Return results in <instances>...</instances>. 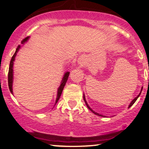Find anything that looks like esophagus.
Returning a JSON list of instances; mask_svg holds the SVG:
<instances>
[{
    "label": "esophagus",
    "mask_w": 149,
    "mask_h": 149,
    "mask_svg": "<svg viewBox=\"0 0 149 149\" xmlns=\"http://www.w3.org/2000/svg\"><path fill=\"white\" fill-rule=\"evenodd\" d=\"M78 63L80 65V67H84L86 65V56L84 55H82L80 58H78Z\"/></svg>",
    "instance_id": "obj_1"
}]
</instances>
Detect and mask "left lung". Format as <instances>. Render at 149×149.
Instances as JSON below:
<instances>
[{
  "label": "left lung",
  "mask_w": 149,
  "mask_h": 149,
  "mask_svg": "<svg viewBox=\"0 0 149 149\" xmlns=\"http://www.w3.org/2000/svg\"><path fill=\"white\" fill-rule=\"evenodd\" d=\"M142 88H143V86H142V88H141V91H140V93H139V95H137V97H135V98H134V99H133V100L131 102V103H130V104H129V108H130V107H131V106H132V105H133V104H134V103L135 102V101H136V100H137V98H138V97H139V96H140V94H141V92H142ZM83 98H84V102H85V104H86V107H88V109H89V110H90V111H92V113H94V114L97 115V116H101V117H104V116H102V115H101V114H99V113H96V112H95V111H93V110H92V109H91V108H90V107H89V106H88V104L87 102H86V99H85V95H84V94H83Z\"/></svg>",
  "instance_id": "8db88e82"
}]
</instances>
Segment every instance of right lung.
<instances>
[{
    "label": "right lung",
    "instance_id": "right-lung-1",
    "mask_svg": "<svg viewBox=\"0 0 149 149\" xmlns=\"http://www.w3.org/2000/svg\"><path fill=\"white\" fill-rule=\"evenodd\" d=\"M29 36L25 38H24V40H22L21 44L22 45H24V43L27 42V41H28V40H29ZM20 47H21V46H20V45H18V47L16 48V52H15L14 54L12 56V59H11L10 64H9V73H8V85H9V90H10V92L12 94H13V88H12L13 80H14V62L15 61V58H16L17 53H18V51H19ZM69 76V71H67V72H65V74H64L63 78V79H62L61 85L59 86V87H58V88L57 97H56L55 104L58 102V100L60 99V97H61V94H62V92H63V88H64V87H65L66 82H67V80H68Z\"/></svg>",
    "mask_w": 149,
    "mask_h": 149
}]
</instances>
